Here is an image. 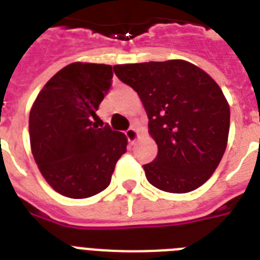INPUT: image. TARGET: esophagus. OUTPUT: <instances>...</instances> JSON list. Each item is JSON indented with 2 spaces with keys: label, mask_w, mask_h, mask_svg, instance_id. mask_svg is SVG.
<instances>
[{
  "label": "esophagus",
  "mask_w": 260,
  "mask_h": 260,
  "mask_svg": "<svg viewBox=\"0 0 260 260\" xmlns=\"http://www.w3.org/2000/svg\"><path fill=\"white\" fill-rule=\"evenodd\" d=\"M125 136L128 139V142L129 143H134L136 139H138V132L135 128H129V129L125 131Z\"/></svg>",
  "instance_id": "esophagus-1"
}]
</instances>
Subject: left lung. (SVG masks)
<instances>
[{"label": "left lung", "mask_w": 260, "mask_h": 260, "mask_svg": "<svg viewBox=\"0 0 260 260\" xmlns=\"http://www.w3.org/2000/svg\"><path fill=\"white\" fill-rule=\"evenodd\" d=\"M113 70L140 97L158 144L156 158L143 166L148 182L169 193L204 185L228 142L230 105L220 86L181 59L117 64Z\"/></svg>", "instance_id": "1"}]
</instances>
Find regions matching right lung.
I'll return each instance as SVG.
<instances>
[{
  "mask_svg": "<svg viewBox=\"0 0 260 260\" xmlns=\"http://www.w3.org/2000/svg\"><path fill=\"white\" fill-rule=\"evenodd\" d=\"M109 64L71 63L39 93L29 113L30 148L48 185L87 198L105 190L126 151L125 135L98 128V106L112 86Z\"/></svg>",
  "mask_w": 260,
  "mask_h": 260,
  "instance_id": "add662e5",
  "label": "right lung"
}]
</instances>
